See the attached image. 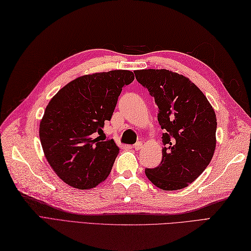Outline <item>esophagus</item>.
<instances>
[{
	"instance_id": "obj_1",
	"label": "esophagus",
	"mask_w": 251,
	"mask_h": 251,
	"mask_svg": "<svg viewBox=\"0 0 251 251\" xmlns=\"http://www.w3.org/2000/svg\"><path fill=\"white\" fill-rule=\"evenodd\" d=\"M142 147H143V144H142V142H138V143H136L133 145V149L136 150V151H140V150H142Z\"/></svg>"
}]
</instances>
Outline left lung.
Instances as JSON below:
<instances>
[{"instance_id": "obj_1", "label": "left lung", "mask_w": 251, "mask_h": 251, "mask_svg": "<svg viewBox=\"0 0 251 251\" xmlns=\"http://www.w3.org/2000/svg\"><path fill=\"white\" fill-rule=\"evenodd\" d=\"M158 108L162 161L145 175L157 188L188 187L209 165L216 146V115L205 95L188 77L165 69L134 71Z\"/></svg>"}]
</instances>
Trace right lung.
Wrapping results in <instances>:
<instances>
[{
  "label": "right lung",
  "mask_w": 251,
  "mask_h": 251,
  "mask_svg": "<svg viewBox=\"0 0 251 251\" xmlns=\"http://www.w3.org/2000/svg\"><path fill=\"white\" fill-rule=\"evenodd\" d=\"M134 75L113 70L77 77L50 100L39 125L42 150L63 182L79 190L106 180L120 151L102 128Z\"/></svg>",
  "instance_id": "add662e5"
}]
</instances>
